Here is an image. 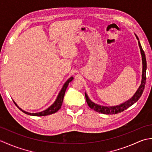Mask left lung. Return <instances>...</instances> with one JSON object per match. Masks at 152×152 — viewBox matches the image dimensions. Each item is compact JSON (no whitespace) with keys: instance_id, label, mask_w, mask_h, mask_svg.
Returning a JSON list of instances; mask_svg holds the SVG:
<instances>
[{"instance_id":"left-lung-1","label":"left lung","mask_w":152,"mask_h":152,"mask_svg":"<svg viewBox=\"0 0 152 152\" xmlns=\"http://www.w3.org/2000/svg\"><path fill=\"white\" fill-rule=\"evenodd\" d=\"M137 40L138 41V46H139L140 50V53L142 56V81H141V84L140 85L139 88L137 89L136 93H134V95L132 96L129 100H128L127 101L125 102L124 103H122V104L117 105V106H101L97 104H95L93 102H92L91 100L89 99L88 97L87 93H85V96H86V99L87 103H88V106L91 109L94 110L95 111L100 112L101 114H118V113H120L123 111H124L125 110L129 108L131 106L134 104L138 99H140L142 94L144 91V87H145V83H146V56H145L144 51L142 50V48L140 43L139 42V39H138V37L135 34Z\"/></svg>"}]
</instances>
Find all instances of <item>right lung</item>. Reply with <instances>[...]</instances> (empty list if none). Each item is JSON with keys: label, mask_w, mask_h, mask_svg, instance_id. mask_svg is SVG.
<instances>
[{"label": "right lung", "mask_w": 152, "mask_h": 152, "mask_svg": "<svg viewBox=\"0 0 152 152\" xmlns=\"http://www.w3.org/2000/svg\"><path fill=\"white\" fill-rule=\"evenodd\" d=\"M73 77H70V78H69L67 80V81L64 83V85L63 86L62 89L60 91L59 95H58L56 99V101L53 103V104H51L49 108H47L46 110H45L42 111V112H37V113H29V112H25L24 110H23L21 108H20L19 107V106L17 105V104L14 101V102L15 104V105L18 106V108H19L21 110L24 112L25 114H28V115H33V116H44V115H50V114H54V113L57 112L61 108V105H62V103L63 101V98H64V93H65L66 91V89L67 88L68 86H69V83L72 82L73 80Z\"/></svg>", "instance_id": "1"}]
</instances>
